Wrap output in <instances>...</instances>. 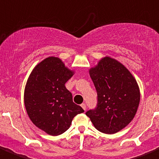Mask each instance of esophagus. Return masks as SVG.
<instances>
[{
	"label": "esophagus",
	"mask_w": 159,
	"mask_h": 159,
	"mask_svg": "<svg viewBox=\"0 0 159 159\" xmlns=\"http://www.w3.org/2000/svg\"><path fill=\"white\" fill-rule=\"evenodd\" d=\"M81 107H82V108H83V109H84V111H85V110H86V105H85V104H84V103H82V104H81Z\"/></svg>",
	"instance_id": "obj_1"
}]
</instances>
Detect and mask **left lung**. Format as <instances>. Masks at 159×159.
<instances>
[{
  "label": "left lung",
  "mask_w": 159,
  "mask_h": 159,
  "mask_svg": "<svg viewBox=\"0 0 159 159\" xmlns=\"http://www.w3.org/2000/svg\"><path fill=\"white\" fill-rule=\"evenodd\" d=\"M89 75L98 103L85 114L102 133L120 131L131 122L138 110L141 94L137 81L124 65L109 57L102 58Z\"/></svg>",
  "instance_id": "left-lung-1"
}]
</instances>
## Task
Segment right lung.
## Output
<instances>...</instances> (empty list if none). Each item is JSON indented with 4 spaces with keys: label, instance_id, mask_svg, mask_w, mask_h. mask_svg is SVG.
Here are the masks:
<instances>
[{
    "label": "right lung",
    "instance_id": "obj_1",
    "mask_svg": "<svg viewBox=\"0 0 159 159\" xmlns=\"http://www.w3.org/2000/svg\"><path fill=\"white\" fill-rule=\"evenodd\" d=\"M73 75L60 58L50 57L39 63L28 78L24 92L28 116L38 128L52 136L64 133L74 117L84 112L65 87Z\"/></svg>",
    "mask_w": 159,
    "mask_h": 159
}]
</instances>
